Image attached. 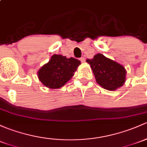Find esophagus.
I'll list each match as a JSON object with an SVG mask.
<instances>
[{
	"mask_svg": "<svg viewBox=\"0 0 147 147\" xmlns=\"http://www.w3.org/2000/svg\"><path fill=\"white\" fill-rule=\"evenodd\" d=\"M80 61L82 62V63H84L85 62V58H83V57H82V58H80Z\"/></svg>",
	"mask_w": 147,
	"mask_h": 147,
	"instance_id": "34e87169",
	"label": "esophagus"
}]
</instances>
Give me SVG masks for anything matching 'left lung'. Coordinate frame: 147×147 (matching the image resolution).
<instances>
[{"instance_id": "1", "label": "left lung", "mask_w": 147, "mask_h": 147, "mask_svg": "<svg viewBox=\"0 0 147 147\" xmlns=\"http://www.w3.org/2000/svg\"><path fill=\"white\" fill-rule=\"evenodd\" d=\"M97 83L103 89L113 91L120 87L125 82L126 70L123 65L106 58L101 53L87 59Z\"/></svg>"}]
</instances>
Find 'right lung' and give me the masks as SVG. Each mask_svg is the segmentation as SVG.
Wrapping results in <instances>:
<instances>
[{"mask_svg":"<svg viewBox=\"0 0 147 147\" xmlns=\"http://www.w3.org/2000/svg\"><path fill=\"white\" fill-rule=\"evenodd\" d=\"M80 64V61L74 58L54 54L49 63L38 70V79L46 87L59 89L72 78Z\"/></svg>","mask_w":147,"mask_h":147,"instance_id":"1","label":"right lung"}]
</instances>
